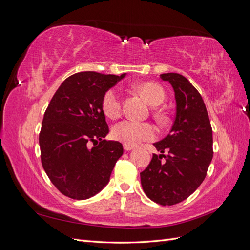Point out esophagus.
Here are the masks:
<instances>
[{"label": "esophagus", "instance_id": "esophagus-1", "mask_svg": "<svg viewBox=\"0 0 250 250\" xmlns=\"http://www.w3.org/2000/svg\"><path fill=\"white\" fill-rule=\"evenodd\" d=\"M134 147L133 146H129V145H126V144H124V149H125V151H130V150H132Z\"/></svg>", "mask_w": 250, "mask_h": 250}]
</instances>
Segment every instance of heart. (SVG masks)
Returning a JSON list of instances; mask_svg holds the SVG:
<instances>
[{
	"label": "heart",
	"mask_w": 250,
	"mask_h": 250,
	"mask_svg": "<svg viewBox=\"0 0 250 250\" xmlns=\"http://www.w3.org/2000/svg\"><path fill=\"white\" fill-rule=\"evenodd\" d=\"M138 90L145 98L151 106H158L165 100L163 88L152 82L142 83ZM122 100L116 88H110L102 98V110L109 119H117L121 115ZM112 138L129 146H138L141 143L151 141L155 138L156 130L154 126L149 123H139L134 121L125 120L116 124L111 129Z\"/></svg>",
	"instance_id": "1"
}]
</instances>
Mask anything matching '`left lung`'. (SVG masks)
I'll use <instances>...</instances> for the list:
<instances>
[{"mask_svg":"<svg viewBox=\"0 0 250 250\" xmlns=\"http://www.w3.org/2000/svg\"><path fill=\"white\" fill-rule=\"evenodd\" d=\"M160 77L173 87L176 116L167 137L153 144L162 154H153L141 173V184L148 198L173 206L187 199L206 178L213 158V130L206 104L192 83L177 73ZM165 149L169 155L163 154Z\"/></svg>","mask_w":250,"mask_h":250,"instance_id":"8db88e82","label":"left lung"}]
</instances>
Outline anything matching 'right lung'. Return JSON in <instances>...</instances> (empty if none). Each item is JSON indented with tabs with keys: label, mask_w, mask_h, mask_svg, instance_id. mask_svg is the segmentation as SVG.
Returning <instances> with one entry per match:
<instances>
[{
	"label": "right lung",
	"mask_w": 250,
	"mask_h": 250,
	"mask_svg": "<svg viewBox=\"0 0 250 250\" xmlns=\"http://www.w3.org/2000/svg\"><path fill=\"white\" fill-rule=\"evenodd\" d=\"M125 76L74 74L58 87L44 112L40 133L42 164L52 184L67 197L84 200L99 193L123 154L122 144L103 140L109 130L102 98ZM98 140L97 146L89 147Z\"/></svg>",
	"instance_id": "add662e5"
}]
</instances>
